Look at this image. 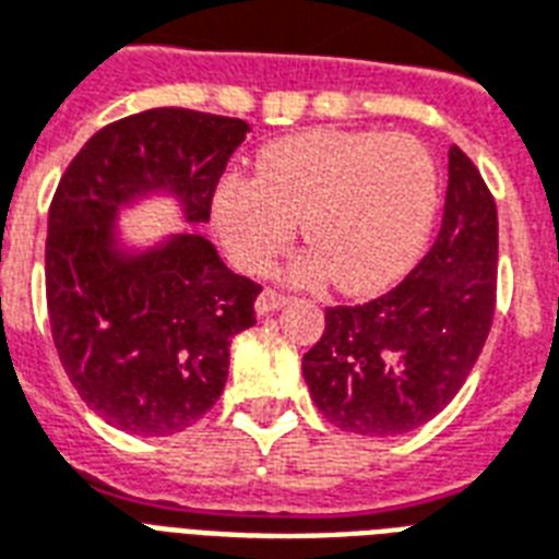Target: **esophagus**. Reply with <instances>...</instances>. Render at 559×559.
I'll return each mask as SVG.
<instances>
[{
  "mask_svg": "<svg viewBox=\"0 0 559 559\" xmlns=\"http://www.w3.org/2000/svg\"><path fill=\"white\" fill-rule=\"evenodd\" d=\"M285 302H288V297H285V294L274 292V288H265V292L259 294L257 311H259V314H271V311L283 309Z\"/></svg>",
  "mask_w": 559,
  "mask_h": 559,
  "instance_id": "1",
  "label": "esophagus"
}]
</instances>
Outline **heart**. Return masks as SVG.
Masks as SVG:
<instances>
[{"label": "heart", "mask_w": 559, "mask_h": 559, "mask_svg": "<svg viewBox=\"0 0 559 559\" xmlns=\"http://www.w3.org/2000/svg\"><path fill=\"white\" fill-rule=\"evenodd\" d=\"M437 210V168L411 133L320 128L271 142L257 177L224 175L212 227L233 265L262 274L294 241L311 250L294 274L335 276L349 294L382 292L417 259Z\"/></svg>", "instance_id": "1"}]
</instances>
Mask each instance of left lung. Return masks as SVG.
<instances>
[{
	"instance_id": "obj_1",
	"label": "left lung",
	"mask_w": 559,
	"mask_h": 559,
	"mask_svg": "<svg viewBox=\"0 0 559 559\" xmlns=\"http://www.w3.org/2000/svg\"><path fill=\"white\" fill-rule=\"evenodd\" d=\"M499 215L481 171L449 148L443 224L419 265L382 297L326 309L302 356L318 411L344 431H414L455 400L496 311Z\"/></svg>"
}]
</instances>
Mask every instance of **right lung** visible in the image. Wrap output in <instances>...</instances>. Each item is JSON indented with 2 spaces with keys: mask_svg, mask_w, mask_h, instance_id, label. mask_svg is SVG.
<instances>
[{
  "mask_svg": "<svg viewBox=\"0 0 559 559\" xmlns=\"http://www.w3.org/2000/svg\"><path fill=\"white\" fill-rule=\"evenodd\" d=\"M248 131L186 107L128 116L90 136L51 198V338L78 396L128 435H175L218 402L230 341L257 323L262 285L194 233L131 257L116 248V212L163 189L186 221H210L212 189Z\"/></svg>",
  "mask_w": 559,
  "mask_h": 559,
  "instance_id": "1",
  "label": "right lung"
}]
</instances>
